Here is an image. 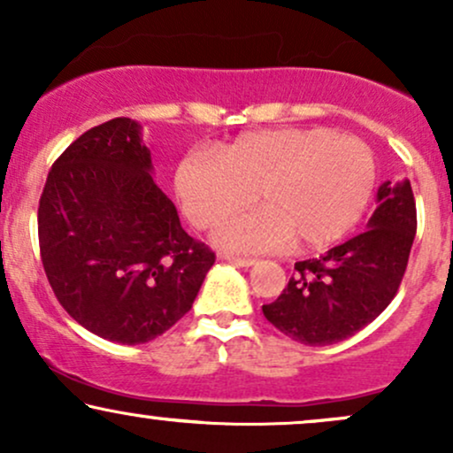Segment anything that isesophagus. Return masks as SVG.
Segmentation results:
<instances>
[{"mask_svg":"<svg viewBox=\"0 0 453 453\" xmlns=\"http://www.w3.org/2000/svg\"><path fill=\"white\" fill-rule=\"evenodd\" d=\"M223 259H226V262L234 264V266H241V268H249V266H253V264H256V259H251V257H234V256H223Z\"/></svg>","mask_w":453,"mask_h":453,"instance_id":"1","label":"esophagus"}]
</instances>
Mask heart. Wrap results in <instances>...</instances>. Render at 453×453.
<instances>
[{
    "label": "heart",
    "instance_id": "1",
    "mask_svg": "<svg viewBox=\"0 0 453 453\" xmlns=\"http://www.w3.org/2000/svg\"><path fill=\"white\" fill-rule=\"evenodd\" d=\"M372 150L326 127L264 129L238 136L217 157L180 161L174 189L187 219L211 227L253 200L262 209L223 221L212 241L234 253H259L296 242L319 249L356 226L371 200Z\"/></svg>",
    "mask_w": 453,
    "mask_h": 453
}]
</instances>
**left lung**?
<instances>
[{"label":"left lung","mask_w":453,"mask_h":453,"mask_svg":"<svg viewBox=\"0 0 453 453\" xmlns=\"http://www.w3.org/2000/svg\"><path fill=\"white\" fill-rule=\"evenodd\" d=\"M418 219L409 179L386 180L366 232L319 259L296 262L294 277L264 317L289 339L311 347L349 339L386 311L398 292Z\"/></svg>","instance_id":"left-lung-1"}]
</instances>
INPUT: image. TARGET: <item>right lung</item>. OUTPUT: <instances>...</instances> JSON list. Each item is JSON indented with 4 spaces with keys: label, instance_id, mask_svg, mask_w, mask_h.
<instances>
[{
    "label": "right lung",
    "instance_id": "obj_1",
    "mask_svg": "<svg viewBox=\"0 0 453 453\" xmlns=\"http://www.w3.org/2000/svg\"><path fill=\"white\" fill-rule=\"evenodd\" d=\"M44 273L61 306L102 339L140 345L194 304L215 253L155 185L142 126L91 127L50 168L38 209Z\"/></svg>",
    "mask_w": 453,
    "mask_h": 453
}]
</instances>
